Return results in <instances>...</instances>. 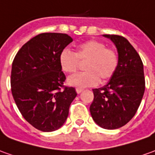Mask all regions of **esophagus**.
I'll return each mask as SVG.
<instances>
[{
    "label": "esophagus",
    "mask_w": 155,
    "mask_h": 155,
    "mask_svg": "<svg viewBox=\"0 0 155 155\" xmlns=\"http://www.w3.org/2000/svg\"><path fill=\"white\" fill-rule=\"evenodd\" d=\"M75 91H76V92L79 94V93H81V92L83 91V89H81V88H76V89H75Z\"/></svg>",
    "instance_id": "obj_1"
}]
</instances>
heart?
<instances>
[{"mask_svg": "<svg viewBox=\"0 0 155 155\" xmlns=\"http://www.w3.org/2000/svg\"><path fill=\"white\" fill-rule=\"evenodd\" d=\"M58 59L63 71L69 74L79 69L80 62L86 61L84 69L86 71L73 74L68 79L69 86L75 87L96 86L99 79L102 81H107L115 73L119 64L116 51L95 40L80 44L75 52L65 48L60 52Z\"/></svg>", "mask_w": 155, "mask_h": 155, "instance_id": "obj_1", "label": "heart"}]
</instances>
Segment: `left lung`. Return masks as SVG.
<instances>
[{
	"label": "left lung",
	"instance_id": "left-lung-1",
	"mask_svg": "<svg viewBox=\"0 0 155 155\" xmlns=\"http://www.w3.org/2000/svg\"><path fill=\"white\" fill-rule=\"evenodd\" d=\"M117 48L119 64L107 85L93 89L90 106L93 120L102 128L114 130L135 115L145 91L143 64L139 54L126 38L104 35Z\"/></svg>",
	"mask_w": 155,
	"mask_h": 155
}]
</instances>
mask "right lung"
<instances>
[{
    "instance_id": "1",
    "label": "right lung",
    "mask_w": 155,
    "mask_h": 155,
    "mask_svg": "<svg viewBox=\"0 0 155 155\" xmlns=\"http://www.w3.org/2000/svg\"><path fill=\"white\" fill-rule=\"evenodd\" d=\"M73 39L66 34L42 33L26 42L16 54L11 72L12 97L23 117L41 131L59 129L77 96L64 86L66 77L59 54Z\"/></svg>"
}]
</instances>
